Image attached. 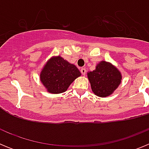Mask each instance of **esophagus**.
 I'll list each match as a JSON object with an SVG mask.
<instances>
[{
    "label": "esophagus",
    "mask_w": 149,
    "mask_h": 149,
    "mask_svg": "<svg viewBox=\"0 0 149 149\" xmlns=\"http://www.w3.org/2000/svg\"><path fill=\"white\" fill-rule=\"evenodd\" d=\"M81 74H82L83 75H85V74H86V68H81Z\"/></svg>",
    "instance_id": "34e87169"
}]
</instances>
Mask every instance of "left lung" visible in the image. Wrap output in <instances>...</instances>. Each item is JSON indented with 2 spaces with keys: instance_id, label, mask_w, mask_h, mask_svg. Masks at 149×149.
<instances>
[{
  "instance_id": "8db88e82",
  "label": "left lung",
  "mask_w": 149,
  "mask_h": 149,
  "mask_svg": "<svg viewBox=\"0 0 149 149\" xmlns=\"http://www.w3.org/2000/svg\"><path fill=\"white\" fill-rule=\"evenodd\" d=\"M88 78L93 93L99 97H107L120 84L122 76L112 64L102 61L94 71L88 73Z\"/></svg>"
}]
</instances>
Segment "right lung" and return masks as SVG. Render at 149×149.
<instances>
[{
  "instance_id": "1",
  "label": "right lung",
  "mask_w": 149,
  "mask_h": 149,
  "mask_svg": "<svg viewBox=\"0 0 149 149\" xmlns=\"http://www.w3.org/2000/svg\"><path fill=\"white\" fill-rule=\"evenodd\" d=\"M80 75L81 72L75 65L56 56L46 63L40 74V80L49 93L58 94L66 91Z\"/></svg>"
}]
</instances>
